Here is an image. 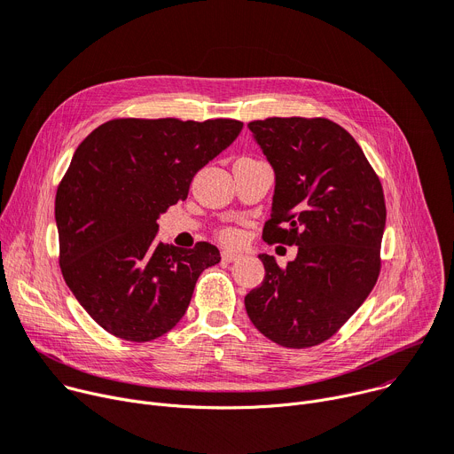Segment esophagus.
<instances>
[{
  "mask_svg": "<svg viewBox=\"0 0 454 454\" xmlns=\"http://www.w3.org/2000/svg\"><path fill=\"white\" fill-rule=\"evenodd\" d=\"M239 259H240V254H237V252H231V250H224L223 252V261L224 262H235Z\"/></svg>",
  "mask_w": 454,
  "mask_h": 454,
  "instance_id": "1",
  "label": "esophagus"
}]
</instances>
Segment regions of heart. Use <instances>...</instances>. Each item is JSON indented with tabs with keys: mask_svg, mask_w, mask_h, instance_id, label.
Listing matches in <instances>:
<instances>
[{
	"mask_svg": "<svg viewBox=\"0 0 454 454\" xmlns=\"http://www.w3.org/2000/svg\"><path fill=\"white\" fill-rule=\"evenodd\" d=\"M223 239L226 240V243H235V240L239 239V233L235 230H226V231H223Z\"/></svg>",
	"mask_w": 454,
	"mask_h": 454,
	"instance_id": "heart-1",
	"label": "heart"
}]
</instances>
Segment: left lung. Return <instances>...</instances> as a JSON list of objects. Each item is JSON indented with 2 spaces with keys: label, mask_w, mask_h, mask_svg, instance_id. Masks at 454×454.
<instances>
[{
  "label": "left lung",
  "mask_w": 454,
  "mask_h": 454,
  "mask_svg": "<svg viewBox=\"0 0 454 454\" xmlns=\"http://www.w3.org/2000/svg\"><path fill=\"white\" fill-rule=\"evenodd\" d=\"M274 168L268 243L295 245L285 268L261 254L264 279L245 297L248 317L288 348L323 343L364 305L380 276L385 199L348 131L326 118L248 124Z\"/></svg>",
  "instance_id": "left-lung-1"
}]
</instances>
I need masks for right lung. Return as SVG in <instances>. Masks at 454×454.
Wrapping results in <instances>:
<instances>
[{
	"label": "right lung",
	"mask_w": 454,
	"mask_h": 454,
	"mask_svg": "<svg viewBox=\"0 0 454 454\" xmlns=\"http://www.w3.org/2000/svg\"><path fill=\"white\" fill-rule=\"evenodd\" d=\"M230 118L109 120L74 151L58 186L59 266L83 310L109 334L151 341L188 310L217 247L193 250L157 240V219L186 200L195 173L239 137Z\"/></svg>",
	"instance_id": "right-lung-1"
}]
</instances>
